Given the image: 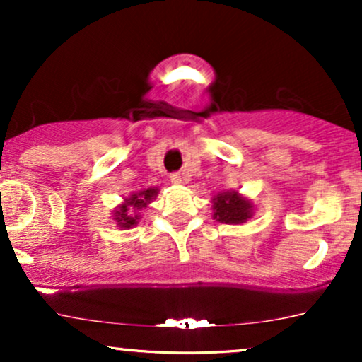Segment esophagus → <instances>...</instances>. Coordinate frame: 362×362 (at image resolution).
Instances as JSON below:
<instances>
[{
  "label": "esophagus",
  "instance_id": "1",
  "mask_svg": "<svg viewBox=\"0 0 362 362\" xmlns=\"http://www.w3.org/2000/svg\"><path fill=\"white\" fill-rule=\"evenodd\" d=\"M170 182H172V184H175V185H178V184H182V177H180V173H170Z\"/></svg>",
  "mask_w": 362,
  "mask_h": 362
}]
</instances>
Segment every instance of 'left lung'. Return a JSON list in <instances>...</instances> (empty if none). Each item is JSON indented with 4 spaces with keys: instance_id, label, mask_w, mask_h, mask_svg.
<instances>
[{
    "instance_id": "obj_1",
    "label": "left lung",
    "mask_w": 362,
    "mask_h": 362,
    "mask_svg": "<svg viewBox=\"0 0 362 362\" xmlns=\"http://www.w3.org/2000/svg\"><path fill=\"white\" fill-rule=\"evenodd\" d=\"M213 218L219 223L242 224L252 218L253 206L248 199H245L235 190L214 195L213 199Z\"/></svg>"
}]
</instances>
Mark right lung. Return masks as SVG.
<instances>
[{"instance_id":"add662e5","label":"right lung","mask_w":362,"mask_h":362,"mask_svg":"<svg viewBox=\"0 0 362 362\" xmlns=\"http://www.w3.org/2000/svg\"><path fill=\"white\" fill-rule=\"evenodd\" d=\"M158 195V189L151 187V189L139 190L138 194L129 195L126 201L120 204L117 209L114 211V219L117 223V226L129 230V228L136 226L141 219L139 211H143L144 207H148L149 202L153 201Z\"/></svg>"}]
</instances>
